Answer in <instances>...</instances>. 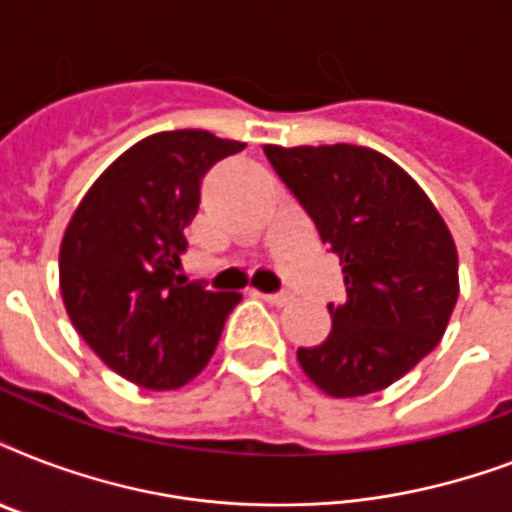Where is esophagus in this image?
Returning a JSON list of instances; mask_svg holds the SVG:
<instances>
[{
  "instance_id": "34e87169",
  "label": "esophagus",
  "mask_w": 512,
  "mask_h": 512,
  "mask_svg": "<svg viewBox=\"0 0 512 512\" xmlns=\"http://www.w3.org/2000/svg\"><path fill=\"white\" fill-rule=\"evenodd\" d=\"M260 297H263L268 305H276V308H284V305L292 303V295H287V292H276V295H263V292H260Z\"/></svg>"
}]
</instances>
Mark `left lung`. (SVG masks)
<instances>
[{"label":"left lung","mask_w":512,"mask_h":512,"mask_svg":"<svg viewBox=\"0 0 512 512\" xmlns=\"http://www.w3.org/2000/svg\"><path fill=\"white\" fill-rule=\"evenodd\" d=\"M265 156L340 257L348 292L327 305V340L297 348V361L332 398L388 388L436 348L457 305V247L444 217L372 148L265 146Z\"/></svg>","instance_id":"obj_1"}]
</instances>
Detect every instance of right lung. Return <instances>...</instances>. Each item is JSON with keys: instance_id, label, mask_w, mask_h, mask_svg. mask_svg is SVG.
Wrapping results in <instances>:
<instances>
[{"instance_id": "obj_1", "label": "right lung", "mask_w": 512, "mask_h": 512, "mask_svg": "<svg viewBox=\"0 0 512 512\" xmlns=\"http://www.w3.org/2000/svg\"><path fill=\"white\" fill-rule=\"evenodd\" d=\"M247 143L207 130L148 135L84 193L60 241V295L100 361L148 390H175L209 364L239 292L185 284L183 231L204 172Z\"/></svg>"}]
</instances>
